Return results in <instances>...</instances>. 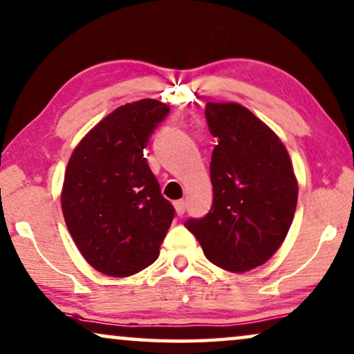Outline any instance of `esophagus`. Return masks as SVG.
<instances>
[{
    "instance_id": "34e87169",
    "label": "esophagus",
    "mask_w": 354,
    "mask_h": 354,
    "mask_svg": "<svg viewBox=\"0 0 354 354\" xmlns=\"http://www.w3.org/2000/svg\"><path fill=\"white\" fill-rule=\"evenodd\" d=\"M174 207H176L177 215L185 214V201H176L174 203Z\"/></svg>"
}]
</instances>
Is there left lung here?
Listing matches in <instances>:
<instances>
[{"label":"left lung","instance_id":"left-lung-1","mask_svg":"<svg viewBox=\"0 0 354 354\" xmlns=\"http://www.w3.org/2000/svg\"><path fill=\"white\" fill-rule=\"evenodd\" d=\"M217 137L211 161L214 203L185 227L209 262L245 273L273 257L294 220L299 182L284 143L252 111L234 102H207Z\"/></svg>","mask_w":354,"mask_h":354}]
</instances>
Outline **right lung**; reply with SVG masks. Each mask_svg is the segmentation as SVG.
Returning a JSON list of instances; mask_svg holds the SVG:
<instances>
[{"label": "right lung", "mask_w": 354, "mask_h": 354, "mask_svg": "<svg viewBox=\"0 0 354 354\" xmlns=\"http://www.w3.org/2000/svg\"><path fill=\"white\" fill-rule=\"evenodd\" d=\"M169 113L155 99L118 106L92 127L66 165L62 212L92 268L126 278L150 266L174 218L143 148Z\"/></svg>", "instance_id": "1"}]
</instances>
